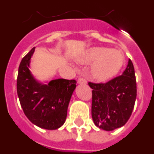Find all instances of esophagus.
Returning <instances> with one entry per match:
<instances>
[{
  "instance_id": "34e87169",
  "label": "esophagus",
  "mask_w": 154,
  "mask_h": 154,
  "mask_svg": "<svg viewBox=\"0 0 154 154\" xmlns=\"http://www.w3.org/2000/svg\"><path fill=\"white\" fill-rule=\"evenodd\" d=\"M78 83L79 84H85L86 83V80H85L84 78H82V77H80V78L78 79Z\"/></svg>"
}]
</instances>
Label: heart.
I'll return each instance as SVG.
<instances>
[{
	"instance_id": "1",
	"label": "heart",
	"mask_w": 154,
	"mask_h": 154,
	"mask_svg": "<svg viewBox=\"0 0 154 154\" xmlns=\"http://www.w3.org/2000/svg\"><path fill=\"white\" fill-rule=\"evenodd\" d=\"M79 60L81 63H93L92 70L94 77L99 81H106L119 72L124 58L117 50L93 47L87 50Z\"/></svg>"
}]
</instances>
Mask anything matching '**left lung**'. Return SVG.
I'll return each instance as SVG.
<instances>
[{
	"mask_svg": "<svg viewBox=\"0 0 154 154\" xmlns=\"http://www.w3.org/2000/svg\"><path fill=\"white\" fill-rule=\"evenodd\" d=\"M92 89V117L96 126L112 131L130 119L137 98L134 67L130 59L121 75L106 83L89 82Z\"/></svg>",
	"mask_w": 154,
	"mask_h": 154,
	"instance_id": "left-lung-1",
	"label": "left lung"
}]
</instances>
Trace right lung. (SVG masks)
I'll return each mask as SVG.
<instances>
[{
    "label": "right lung",
    "mask_w": 154,
    "mask_h": 154,
    "mask_svg": "<svg viewBox=\"0 0 154 154\" xmlns=\"http://www.w3.org/2000/svg\"><path fill=\"white\" fill-rule=\"evenodd\" d=\"M33 48L22 58L18 68L17 92L24 114L33 124L45 130H56L65 123L75 79H58L43 84L29 70Z\"/></svg>",
    "instance_id": "1"
}]
</instances>
